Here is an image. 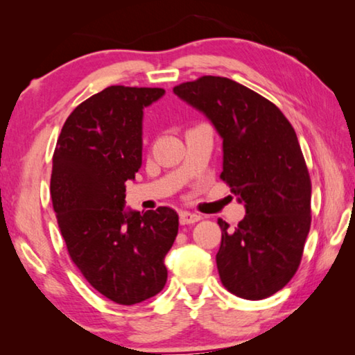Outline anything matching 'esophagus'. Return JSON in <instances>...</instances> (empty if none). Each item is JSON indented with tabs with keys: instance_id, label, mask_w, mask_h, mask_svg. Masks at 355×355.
Listing matches in <instances>:
<instances>
[{
	"instance_id": "esophagus-1",
	"label": "esophagus",
	"mask_w": 355,
	"mask_h": 355,
	"mask_svg": "<svg viewBox=\"0 0 355 355\" xmlns=\"http://www.w3.org/2000/svg\"><path fill=\"white\" fill-rule=\"evenodd\" d=\"M200 220V216L191 211H182L180 213V224L182 225H189V224H196V222Z\"/></svg>"
}]
</instances>
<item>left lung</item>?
<instances>
[{
	"instance_id": "obj_1",
	"label": "left lung",
	"mask_w": 355,
	"mask_h": 355,
	"mask_svg": "<svg viewBox=\"0 0 355 355\" xmlns=\"http://www.w3.org/2000/svg\"><path fill=\"white\" fill-rule=\"evenodd\" d=\"M173 94L218 131L220 178L245 208L235 230L218 219L222 285L249 300L272 296L297 271L310 232L311 183L296 131L277 106L228 78L202 76Z\"/></svg>"
}]
</instances>
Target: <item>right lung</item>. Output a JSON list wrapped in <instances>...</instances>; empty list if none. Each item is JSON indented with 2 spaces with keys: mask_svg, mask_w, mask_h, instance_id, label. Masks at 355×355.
Here are the masks:
<instances>
[{
  "mask_svg": "<svg viewBox=\"0 0 355 355\" xmlns=\"http://www.w3.org/2000/svg\"><path fill=\"white\" fill-rule=\"evenodd\" d=\"M158 87L111 86L75 107L53 155L51 199L71 260L95 290L122 305L163 290L178 233L169 207L125 208V183L142 166L144 110Z\"/></svg>",
  "mask_w": 355,
  "mask_h": 355,
  "instance_id": "obj_1",
  "label": "right lung"
}]
</instances>
